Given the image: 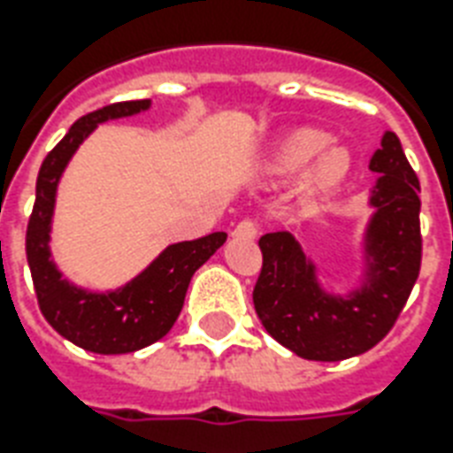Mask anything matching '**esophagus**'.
<instances>
[{
    "label": "esophagus",
    "mask_w": 453,
    "mask_h": 453,
    "mask_svg": "<svg viewBox=\"0 0 453 453\" xmlns=\"http://www.w3.org/2000/svg\"><path fill=\"white\" fill-rule=\"evenodd\" d=\"M258 230H261V227H258V223H256L254 219H244L237 223L233 234L234 237H240V240H256V237H258Z\"/></svg>",
    "instance_id": "34e87169"
}]
</instances>
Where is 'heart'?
<instances>
[{
    "label": "heart",
    "mask_w": 453,
    "mask_h": 453,
    "mask_svg": "<svg viewBox=\"0 0 453 453\" xmlns=\"http://www.w3.org/2000/svg\"><path fill=\"white\" fill-rule=\"evenodd\" d=\"M326 143H329V136L322 134V131H298L277 148V152L270 159L268 171L275 173V176L296 173L303 166H308L326 148ZM345 171H348V152L343 148H329L326 152H322V157L317 159L315 169L310 173L308 192L310 195H319V192L331 190L345 176Z\"/></svg>",
    "instance_id": "heart-1"
}]
</instances>
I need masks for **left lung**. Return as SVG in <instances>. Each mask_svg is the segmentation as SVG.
Listing matches in <instances>:
<instances>
[{
  "instance_id": "8db88e82",
  "label": "left lung",
  "mask_w": 453,
  "mask_h": 453,
  "mask_svg": "<svg viewBox=\"0 0 453 453\" xmlns=\"http://www.w3.org/2000/svg\"><path fill=\"white\" fill-rule=\"evenodd\" d=\"M380 173L372 204L369 254L372 282L352 298L324 296L315 273L289 233H268L258 240L263 265L254 287V308L277 343L315 362H341L372 350L400 317L421 270V185L388 131L369 162Z\"/></svg>"
}]
</instances>
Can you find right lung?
Instances as JSON below:
<instances>
[{"mask_svg":"<svg viewBox=\"0 0 453 453\" xmlns=\"http://www.w3.org/2000/svg\"><path fill=\"white\" fill-rule=\"evenodd\" d=\"M150 101L112 103L88 112L70 127L65 138L42 162L37 176V197L32 206L25 254L42 315L60 336L88 352L124 355L141 350L169 334L183 308L185 291L199 265H204L227 234L211 233L192 242L171 244L143 275L112 294H88L65 282L49 251L56 185L80 143L105 119L136 115Z\"/></svg>","mask_w":453,"mask_h":453,"instance_id":"obj_1","label":"right lung"}]
</instances>
